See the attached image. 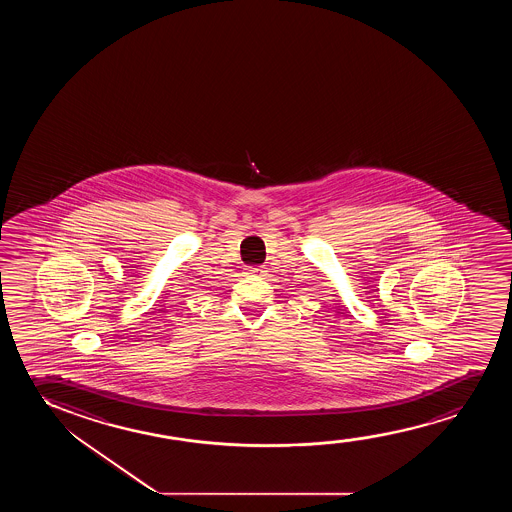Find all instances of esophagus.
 Masks as SVG:
<instances>
[{"label":"esophagus","instance_id":"1","mask_svg":"<svg viewBox=\"0 0 512 512\" xmlns=\"http://www.w3.org/2000/svg\"><path fill=\"white\" fill-rule=\"evenodd\" d=\"M246 271H248V274H252V276H266L267 273L264 266H248Z\"/></svg>","mask_w":512,"mask_h":512}]
</instances>
